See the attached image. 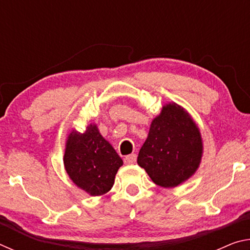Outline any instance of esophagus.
<instances>
[{
  "label": "esophagus",
  "instance_id": "obj_1",
  "mask_svg": "<svg viewBox=\"0 0 250 250\" xmlns=\"http://www.w3.org/2000/svg\"><path fill=\"white\" fill-rule=\"evenodd\" d=\"M124 161H125V164H133V163H135V161H137V155H135V154L126 155V156H125Z\"/></svg>",
  "mask_w": 250,
  "mask_h": 250
}]
</instances>
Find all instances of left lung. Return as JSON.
<instances>
[{"instance_id": "obj_1", "label": "left lung", "mask_w": 250, "mask_h": 250, "mask_svg": "<svg viewBox=\"0 0 250 250\" xmlns=\"http://www.w3.org/2000/svg\"><path fill=\"white\" fill-rule=\"evenodd\" d=\"M203 152L202 138L188 113L176 104H166L152 121L138 164L162 188H174L194 174Z\"/></svg>"}]
</instances>
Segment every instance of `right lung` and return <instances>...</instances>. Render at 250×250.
Returning <instances> with one entry per match:
<instances>
[{
	"label": "right lung",
	"instance_id": "1",
	"mask_svg": "<svg viewBox=\"0 0 250 250\" xmlns=\"http://www.w3.org/2000/svg\"><path fill=\"white\" fill-rule=\"evenodd\" d=\"M122 160L96 125L84 133L73 130L68 135L64 155L67 173L74 183L92 196L103 195L112 188Z\"/></svg>",
	"mask_w": 250,
	"mask_h": 250
}]
</instances>
